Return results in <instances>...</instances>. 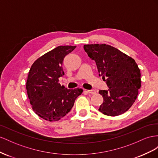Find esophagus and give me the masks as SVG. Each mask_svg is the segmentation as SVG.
<instances>
[{"label":"esophagus","mask_w":158,"mask_h":158,"mask_svg":"<svg viewBox=\"0 0 158 158\" xmlns=\"http://www.w3.org/2000/svg\"><path fill=\"white\" fill-rule=\"evenodd\" d=\"M87 92H88L89 93H91V94H94V93H96V91H95V90H94V89L87 90Z\"/></svg>","instance_id":"esophagus-1"}]
</instances>
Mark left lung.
Instances as JSON below:
<instances>
[{
  "mask_svg": "<svg viewBox=\"0 0 158 158\" xmlns=\"http://www.w3.org/2000/svg\"><path fill=\"white\" fill-rule=\"evenodd\" d=\"M83 48L109 87L99 91L103 102L98 110L111 116L124 113L136 101L141 87L140 70L136 61L109 45L87 44Z\"/></svg>",
  "mask_w": 158,
  "mask_h": 158,
  "instance_id": "1",
  "label": "left lung"
}]
</instances>
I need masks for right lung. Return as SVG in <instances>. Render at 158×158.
Wrapping results in <instances>:
<instances>
[{
    "instance_id": "1",
    "label": "right lung",
    "mask_w": 158,
    "mask_h": 158,
    "mask_svg": "<svg viewBox=\"0 0 158 158\" xmlns=\"http://www.w3.org/2000/svg\"><path fill=\"white\" fill-rule=\"evenodd\" d=\"M76 46H60L35 60L31 65L26 81V90L32 109L42 118L57 121L73 106L83 89H67L59 83L64 75L63 62Z\"/></svg>"
}]
</instances>
